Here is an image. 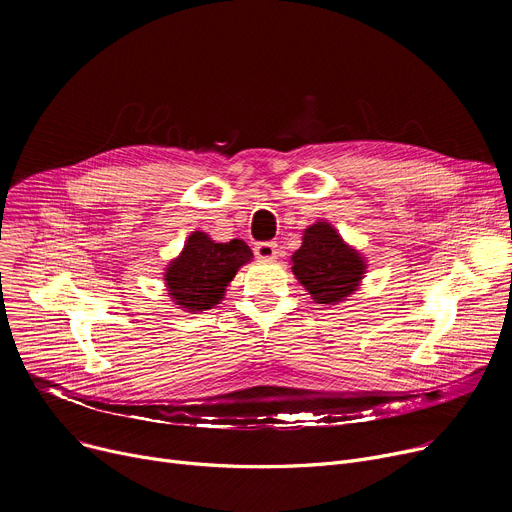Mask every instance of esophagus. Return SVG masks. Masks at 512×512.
Here are the masks:
<instances>
[{
	"label": "esophagus",
	"instance_id": "esophagus-1",
	"mask_svg": "<svg viewBox=\"0 0 512 512\" xmlns=\"http://www.w3.org/2000/svg\"><path fill=\"white\" fill-rule=\"evenodd\" d=\"M255 257L257 259H265V261L276 259L278 257V245H276V242H272V240L257 242V245H255Z\"/></svg>",
	"mask_w": 512,
	"mask_h": 512
}]
</instances>
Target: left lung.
I'll list each match as a JSON object with an SVG mask.
<instances>
[{"instance_id":"8db88e82","label":"left lung","mask_w":512,"mask_h":512,"mask_svg":"<svg viewBox=\"0 0 512 512\" xmlns=\"http://www.w3.org/2000/svg\"><path fill=\"white\" fill-rule=\"evenodd\" d=\"M292 272L319 305H336L357 290L365 263L328 222H317L305 230L303 247L292 255Z\"/></svg>"}]
</instances>
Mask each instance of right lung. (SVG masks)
Masks as SVG:
<instances>
[{"mask_svg":"<svg viewBox=\"0 0 512 512\" xmlns=\"http://www.w3.org/2000/svg\"><path fill=\"white\" fill-rule=\"evenodd\" d=\"M251 257V249L238 238L215 242L205 232H193L168 267V294L184 311H207L222 301L238 267Z\"/></svg>","mask_w":512,"mask_h":512,"instance_id":"right-lung-1","label":"right lung"}]
</instances>
